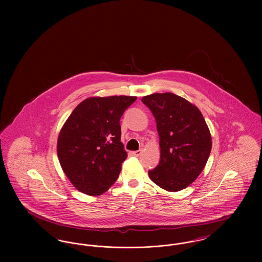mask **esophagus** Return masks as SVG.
<instances>
[{"label":"esophagus","mask_w":262,"mask_h":262,"mask_svg":"<svg viewBox=\"0 0 262 262\" xmlns=\"http://www.w3.org/2000/svg\"><path fill=\"white\" fill-rule=\"evenodd\" d=\"M141 153H142V150H137V151H132L129 154H130L132 156L138 157V156H140V155H141Z\"/></svg>","instance_id":"obj_1"}]
</instances>
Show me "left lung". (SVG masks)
Returning a JSON list of instances; mask_svg holds the SVG:
<instances>
[{"label":"left lung","instance_id":"1","mask_svg":"<svg viewBox=\"0 0 262 262\" xmlns=\"http://www.w3.org/2000/svg\"><path fill=\"white\" fill-rule=\"evenodd\" d=\"M142 103L153 114L159 135L160 161L150 180L168 191H179L196 180L212 147L211 135L200 109L174 93H153Z\"/></svg>","mask_w":262,"mask_h":262}]
</instances>
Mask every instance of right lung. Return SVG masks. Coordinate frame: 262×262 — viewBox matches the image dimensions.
<instances>
[{"instance_id":"right-lung-1","label":"right lung","mask_w":262,"mask_h":262,"mask_svg":"<svg viewBox=\"0 0 262 262\" xmlns=\"http://www.w3.org/2000/svg\"><path fill=\"white\" fill-rule=\"evenodd\" d=\"M136 96L90 97L79 103L59 134L58 158L79 191L100 195L112 187L127 157L121 142V117Z\"/></svg>"}]
</instances>
